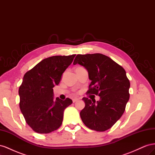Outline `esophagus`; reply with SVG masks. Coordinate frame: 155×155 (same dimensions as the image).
I'll use <instances>...</instances> for the list:
<instances>
[{"label":"esophagus","instance_id":"1","mask_svg":"<svg viewBox=\"0 0 155 155\" xmlns=\"http://www.w3.org/2000/svg\"><path fill=\"white\" fill-rule=\"evenodd\" d=\"M79 100V99L78 98H74V99L72 100V101H73V103H75V102H76V101H78Z\"/></svg>","mask_w":155,"mask_h":155}]
</instances>
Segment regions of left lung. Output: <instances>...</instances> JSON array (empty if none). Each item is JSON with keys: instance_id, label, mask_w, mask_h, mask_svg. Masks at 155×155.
Returning a JSON list of instances; mask_svg holds the SVG:
<instances>
[{"instance_id": "obj_1", "label": "left lung", "mask_w": 155, "mask_h": 155, "mask_svg": "<svg viewBox=\"0 0 155 155\" xmlns=\"http://www.w3.org/2000/svg\"><path fill=\"white\" fill-rule=\"evenodd\" d=\"M73 64H79L87 70L91 83L87 94L100 97L97 102L83 98L85 103L80 112L83 122L89 129L100 132L111 128L124 114L129 99L130 82L125 70L101 54H78Z\"/></svg>"}]
</instances>
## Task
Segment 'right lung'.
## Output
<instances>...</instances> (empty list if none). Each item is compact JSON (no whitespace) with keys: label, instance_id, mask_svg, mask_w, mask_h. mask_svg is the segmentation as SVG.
Returning a JSON list of instances; mask_svg holds the SVG:
<instances>
[{"label":"right lung","instance_id":"add662e5","mask_svg":"<svg viewBox=\"0 0 155 155\" xmlns=\"http://www.w3.org/2000/svg\"><path fill=\"white\" fill-rule=\"evenodd\" d=\"M76 55H55L46 58L28 71L18 89L19 107L26 122L35 132L47 134L61 125L63 112L72 100H54L55 85Z\"/></svg>","mask_w":155,"mask_h":155}]
</instances>
